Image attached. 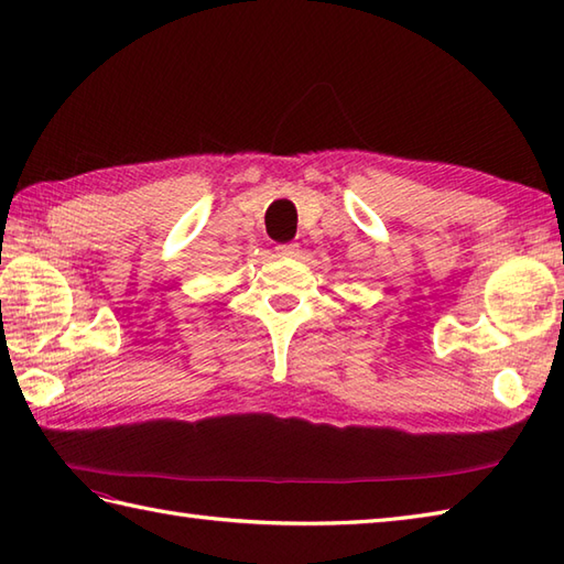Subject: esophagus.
<instances>
[{"instance_id":"esophagus-1","label":"esophagus","mask_w":564,"mask_h":564,"mask_svg":"<svg viewBox=\"0 0 564 564\" xmlns=\"http://www.w3.org/2000/svg\"><path fill=\"white\" fill-rule=\"evenodd\" d=\"M275 251H279V257H297L301 254V247H297L295 242H289V245H279L275 247Z\"/></svg>"}]
</instances>
